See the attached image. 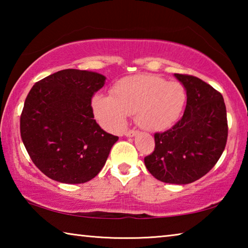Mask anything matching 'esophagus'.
<instances>
[{"mask_svg": "<svg viewBox=\"0 0 248 248\" xmlns=\"http://www.w3.org/2000/svg\"><path fill=\"white\" fill-rule=\"evenodd\" d=\"M138 133H139V131H137V130H128V131L124 133V136L128 138H131V137H136Z\"/></svg>", "mask_w": 248, "mask_h": 248, "instance_id": "esophagus-1", "label": "esophagus"}]
</instances>
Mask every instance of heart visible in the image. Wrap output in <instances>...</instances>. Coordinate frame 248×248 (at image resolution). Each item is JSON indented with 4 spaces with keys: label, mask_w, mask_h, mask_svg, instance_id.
<instances>
[{
    "label": "heart",
    "mask_w": 248,
    "mask_h": 248,
    "mask_svg": "<svg viewBox=\"0 0 248 248\" xmlns=\"http://www.w3.org/2000/svg\"><path fill=\"white\" fill-rule=\"evenodd\" d=\"M186 92L178 82H167L152 74L132 75L119 79L111 95L96 94L93 109L104 127L119 130L129 114H136L137 124L148 131H164L183 114Z\"/></svg>",
    "instance_id": "b5f03b06"
}]
</instances>
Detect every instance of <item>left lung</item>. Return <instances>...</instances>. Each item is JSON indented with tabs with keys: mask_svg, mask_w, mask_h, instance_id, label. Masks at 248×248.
Here are the masks:
<instances>
[{
	"mask_svg": "<svg viewBox=\"0 0 248 248\" xmlns=\"http://www.w3.org/2000/svg\"><path fill=\"white\" fill-rule=\"evenodd\" d=\"M174 75L186 90V109L170 130L154 134L155 149L144 164L163 183L186 185L219 161L228 140V119L221 93L192 75Z\"/></svg>",
	"mask_w": 248,
	"mask_h": 248,
	"instance_id": "obj_1",
	"label": "left lung"
}]
</instances>
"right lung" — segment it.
<instances>
[{"instance_id":"add662e5","label":"right lung","mask_w":248,"mask_h":248,"mask_svg":"<svg viewBox=\"0 0 248 248\" xmlns=\"http://www.w3.org/2000/svg\"><path fill=\"white\" fill-rule=\"evenodd\" d=\"M104 75L75 69L59 71L37 82L20 115V137L38 169L63 184L93 179L107 161L118 137L94 119L92 97Z\"/></svg>"}]
</instances>
